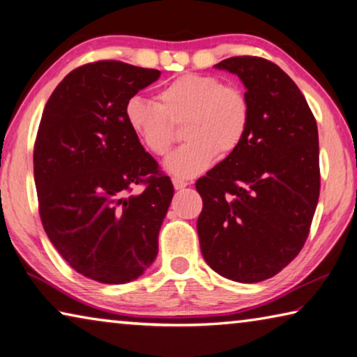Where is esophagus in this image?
Masks as SVG:
<instances>
[{"instance_id": "34e87169", "label": "esophagus", "mask_w": 357, "mask_h": 357, "mask_svg": "<svg viewBox=\"0 0 357 357\" xmlns=\"http://www.w3.org/2000/svg\"><path fill=\"white\" fill-rule=\"evenodd\" d=\"M172 181H173V185H174V189H176V190L184 189V188H188V185H189L188 181H184V179H181V178H173Z\"/></svg>"}]
</instances>
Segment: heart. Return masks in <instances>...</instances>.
Masks as SVG:
<instances>
[{
    "mask_svg": "<svg viewBox=\"0 0 357 357\" xmlns=\"http://www.w3.org/2000/svg\"><path fill=\"white\" fill-rule=\"evenodd\" d=\"M126 122L146 151L165 155L183 128L188 143L167 158L168 172L192 178L219 158L234 155L245 143L251 127V103L245 90L229 86L218 76L181 75L157 93V103L132 97Z\"/></svg>",
    "mask_w": 357,
    "mask_h": 357,
    "instance_id": "1",
    "label": "heart"
}]
</instances>
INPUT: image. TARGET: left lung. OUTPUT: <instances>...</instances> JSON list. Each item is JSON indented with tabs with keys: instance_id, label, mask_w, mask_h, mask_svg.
<instances>
[{
	"instance_id": "8db88e82",
	"label": "left lung",
	"mask_w": 357,
	"mask_h": 357,
	"mask_svg": "<svg viewBox=\"0 0 357 357\" xmlns=\"http://www.w3.org/2000/svg\"><path fill=\"white\" fill-rule=\"evenodd\" d=\"M251 103L241 148L195 183L202 254L216 273L238 282L275 276L308 238L319 199L318 126L296 82L262 56H230Z\"/></svg>"
}]
</instances>
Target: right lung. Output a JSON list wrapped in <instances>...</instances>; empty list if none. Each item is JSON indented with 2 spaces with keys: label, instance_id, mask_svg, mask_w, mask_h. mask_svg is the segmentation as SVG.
<instances>
[{
  "label": "right lung",
  "instance_id": "add662e5",
  "mask_svg": "<svg viewBox=\"0 0 357 357\" xmlns=\"http://www.w3.org/2000/svg\"><path fill=\"white\" fill-rule=\"evenodd\" d=\"M158 76L119 60L82 65L55 87L39 122L33 169L43 227L77 273L105 284L137 280L154 262L173 199L172 181L123 114Z\"/></svg>",
  "mask_w": 357,
  "mask_h": 357
}]
</instances>
